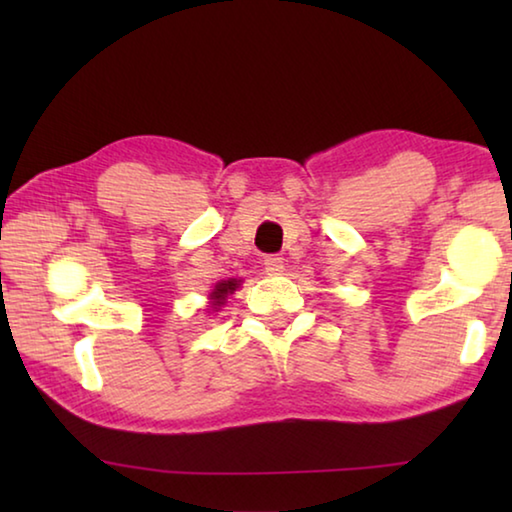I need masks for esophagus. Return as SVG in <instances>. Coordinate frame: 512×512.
<instances>
[{"label":"esophagus","instance_id":"esophagus-1","mask_svg":"<svg viewBox=\"0 0 512 512\" xmlns=\"http://www.w3.org/2000/svg\"><path fill=\"white\" fill-rule=\"evenodd\" d=\"M264 271L268 275H280L284 271V262L280 255H268L264 257Z\"/></svg>","mask_w":512,"mask_h":512}]
</instances>
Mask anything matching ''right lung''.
<instances>
[{
  "label": "right lung",
  "mask_w": 512,
  "mask_h": 512,
  "mask_svg": "<svg viewBox=\"0 0 512 512\" xmlns=\"http://www.w3.org/2000/svg\"><path fill=\"white\" fill-rule=\"evenodd\" d=\"M239 287V280H225V282H219L214 287V291H212V300H214V309L219 307V305H223V300H225V296H228V293H232Z\"/></svg>",
  "instance_id": "right-lung-1"
}]
</instances>
